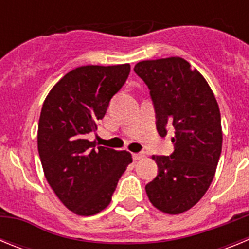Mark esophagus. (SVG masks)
I'll list each match as a JSON object with an SVG mask.
<instances>
[{
	"instance_id": "34e87169",
	"label": "esophagus",
	"mask_w": 249,
	"mask_h": 249,
	"mask_svg": "<svg viewBox=\"0 0 249 249\" xmlns=\"http://www.w3.org/2000/svg\"><path fill=\"white\" fill-rule=\"evenodd\" d=\"M143 157H144L143 152H141V153H133V160H142Z\"/></svg>"
}]
</instances>
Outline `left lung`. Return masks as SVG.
Here are the masks:
<instances>
[{
    "label": "left lung",
    "mask_w": 249,
    "mask_h": 249,
    "mask_svg": "<svg viewBox=\"0 0 249 249\" xmlns=\"http://www.w3.org/2000/svg\"><path fill=\"white\" fill-rule=\"evenodd\" d=\"M135 72L149 89L160 137L175 127L171 156H153L158 175L147 183L157 210L179 214L204 196L222 152L221 113L204 77L181 57L142 61Z\"/></svg>",
    "instance_id": "1"
}]
</instances>
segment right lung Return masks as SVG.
I'll return each mask as SVG.
<instances>
[{"instance_id": "1", "label": "right lung", "mask_w": 249, "mask_h": 249, "mask_svg": "<svg viewBox=\"0 0 249 249\" xmlns=\"http://www.w3.org/2000/svg\"><path fill=\"white\" fill-rule=\"evenodd\" d=\"M131 66H82L61 78L47 94L38 122L37 146L45 177L68 210L93 215L111 203L132 156L96 147L87 140L105 117Z\"/></svg>"}]
</instances>
